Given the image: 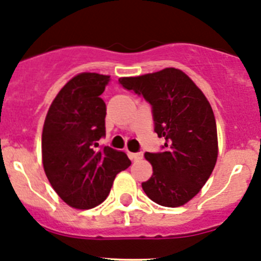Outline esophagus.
Masks as SVG:
<instances>
[{
  "instance_id": "1",
  "label": "esophagus",
  "mask_w": 261,
  "mask_h": 261,
  "mask_svg": "<svg viewBox=\"0 0 261 261\" xmlns=\"http://www.w3.org/2000/svg\"><path fill=\"white\" fill-rule=\"evenodd\" d=\"M127 155H128V158L133 160V162H135V160H139V159H141V158H143V154H141V152H130V151H127Z\"/></svg>"
}]
</instances>
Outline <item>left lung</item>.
I'll list each match as a JSON object with an SVG mask.
<instances>
[{
    "label": "left lung",
    "mask_w": 261,
    "mask_h": 261,
    "mask_svg": "<svg viewBox=\"0 0 261 261\" xmlns=\"http://www.w3.org/2000/svg\"><path fill=\"white\" fill-rule=\"evenodd\" d=\"M118 82L151 105L155 133L165 139L164 151L145 152L152 174L141 183L144 192L160 206H183L198 194L217 162V127L208 99L177 68Z\"/></svg>",
    "instance_id": "left-lung-1"
}]
</instances>
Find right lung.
Returning <instances> with one entry per match:
<instances>
[{
  "label": "right lung",
  "mask_w": 261,
  "mask_h": 261,
  "mask_svg": "<svg viewBox=\"0 0 261 261\" xmlns=\"http://www.w3.org/2000/svg\"><path fill=\"white\" fill-rule=\"evenodd\" d=\"M110 75H74L50 105L41 135L44 172L58 196L73 208L89 210L105 201L116 175L130 167L123 151L97 141L106 135L101 98Z\"/></svg>",
  "instance_id": "obj_1"
}]
</instances>
